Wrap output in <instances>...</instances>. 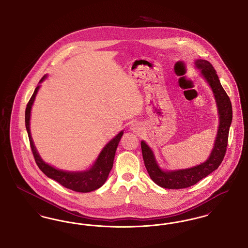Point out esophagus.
<instances>
[{
	"instance_id": "obj_1",
	"label": "esophagus",
	"mask_w": 248,
	"mask_h": 248,
	"mask_svg": "<svg viewBox=\"0 0 248 248\" xmlns=\"http://www.w3.org/2000/svg\"><path fill=\"white\" fill-rule=\"evenodd\" d=\"M130 129L132 130L133 132H135L136 134H139L141 131V126L139 124H132L130 126Z\"/></svg>"
}]
</instances>
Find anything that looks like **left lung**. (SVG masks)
<instances>
[{"label": "left lung", "instance_id": "1", "mask_svg": "<svg viewBox=\"0 0 248 248\" xmlns=\"http://www.w3.org/2000/svg\"><path fill=\"white\" fill-rule=\"evenodd\" d=\"M194 65L211 87L216 99L219 118L217 138L212 152L204 163L190 168L170 171L164 170L159 166L153 150L142 140V156L146 169L154 183L165 189H184L196 184L217 169L223 161L227 150L229 131L232 121V108L230 97L225 92L217 71L210 62L204 59H196Z\"/></svg>", "mask_w": 248, "mask_h": 248}]
</instances>
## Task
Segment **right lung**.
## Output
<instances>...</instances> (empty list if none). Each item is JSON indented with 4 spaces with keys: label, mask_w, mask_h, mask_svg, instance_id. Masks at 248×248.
<instances>
[{
    "label": "right lung",
    "mask_w": 248,
    "mask_h": 248,
    "mask_svg": "<svg viewBox=\"0 0 248 248\" xmlns=\"http://www.w3.org/2000/svg\"><path fill=\"white\" fill-rule=\"evenodd\" d=\"M46 78H47V75H45L40 80L39 83H43ZM40 86H41L40 84L37 85L34 93L31 95L25 111L26 129L28 132L31 148L38 167L46 176L56 180L57 182H59V184H61L67 189H72L78 192H90L100 188L106 182L108 174L113 166L115 153L118 147L119 142L124 135V131H121L116 137H114L110 141L107 143L106 146L103 148V150L96 158L94 165L87 170L77 171V172L64 171L61 169H58L52 165H48L47 163H46L41 158L40 154L37 152L35 145L33 143L31 135V129H30L31 108L35 100L36 94L40 89Z\"/></svg>",
    "instance_id": "right-lung-1"
}]
</instances>
